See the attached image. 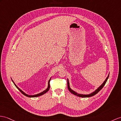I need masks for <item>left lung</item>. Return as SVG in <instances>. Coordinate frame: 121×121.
<instances>
[{
  "mask_svg": "<svg viewBox=\"0 0 121 121\" xmlns=\"http://www.w3.org/2000/svg\"><path fill=\"white\" fill-rule=\"evenodd\" d=\"M109 74L108 75V76H107V78H106V79L105 81L104 82V83H103L101 85V86H100L98 88V89H97L95 91H94V92H93V93L90 94V95H81V94H78V93H77L76 92H75V91H73L71 89V88H70V86H69V83L68 79V80H67V82H67L68 88V90H69L70 92L71 93H72V94H73V95H76V96H79V97H82V98H89V97H91V96H93V95H95L96 93H98L99 92V91L102 89V88H103V87L104 86V85H105L106 83V82H107V79H108V77H109Z\"/></svg>",
  "mask_w": 121,
  "mask_h": 121,
  "instance_id": "1",
  "label": "left lung"
}]
</instances>
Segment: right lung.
Returning <instances> with one entry per match:
<instances>
[{
	"label": "right lung",
	"instance_id": "1",
	"mask_svg": "<svg viewBox=\"0 0 121 121\" xmlns=\"http://www.w3.org/2000/svg\"><path fill=\"white\" fill-rule=\"evenodd\" d=\"M50 79H51V78L49 79V82H48V88H47V89H46L45 91H43V92H41V93H39V94H37V95H26V93H25V92H23V91L21 90V89H20L19 88L17 87L16 85L15 84V83H14V82L13 81V80H12V82H13V83H14V84L15 85V86L16 87V88H17V89H18L20 92H21V93H22V94H23V95H25V96H28V97H29V98H35V97H37V96H41V95H44V94L45 93H46L47 92H48V91H49V89H50Z\"/></svg>",
	"mask_w": 121,
	"mask_h": 121
}]
</instances>
